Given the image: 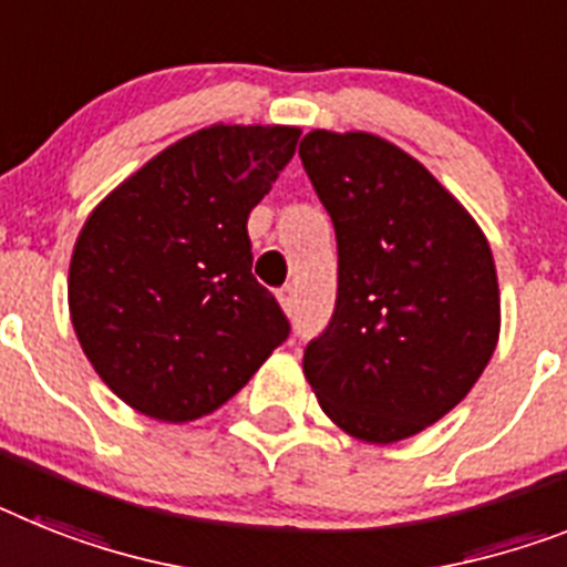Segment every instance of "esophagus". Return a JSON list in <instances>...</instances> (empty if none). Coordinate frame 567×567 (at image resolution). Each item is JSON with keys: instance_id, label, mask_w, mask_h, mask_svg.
Segmentation results:
<instances>
[{"instance_id": "34e87169", "label": "esophagus", "mask_w": 567, "mask_h": 567, "mask_svg": "<svg viewBox=\"0 0 567 567\" xmlns=\"http://www.w3.org/2000/svg\"><path fill=\"white\" fill-rule=\"evenodd\" d=\"M276 299H279V306H282L285 313H291L293 306H297V291H293V285H285L276 291Z\"/></svg>"}]
</instances>
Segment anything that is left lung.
Listing matches in <instances>:
<instances>
[{"label":"left lung","mask_w":567,"mask_h":567,"mask_svg":"<svg viewBox=\"0 0 567 567\" xmlns=\"http://www.w3.org/2000/svg\"><path fill=\"white\" fill-rule=\"evenodd\" d=\"M299 158L337 230L340 288L302 372L363 444H398L467 398L502 331L493 250L467 207L372 132L311 130Z\"/></svg>","instance_id":"left-lung-1"}]
</instances>
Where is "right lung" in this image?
I'll return each instance as SVG.
<instances>
[{"label":"right lung","instance_id":"add662e5","mask_svg":"<svg viewBox=\"0 0 567 567\" xmlns=\"http://www.w3.org/2000/svg\"><path fill=\"white\" fill-rule=\"evenodd\" d=\"M299 135V126H204L85 218L69 265L71 326L100 380L141 415H210L291 331L250 274L247 216Z\"/></svg>","mask_w":567,"mask_h":567}]
</instances>
